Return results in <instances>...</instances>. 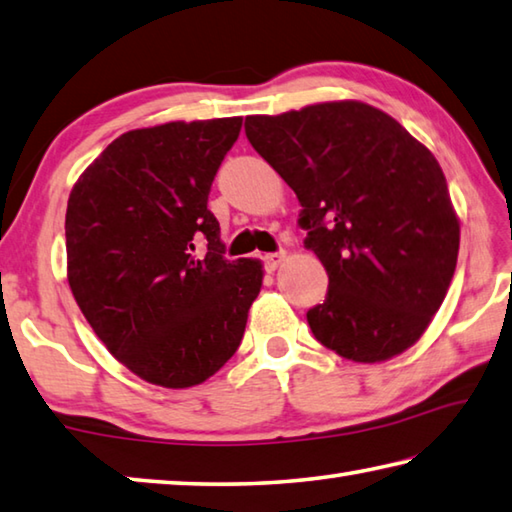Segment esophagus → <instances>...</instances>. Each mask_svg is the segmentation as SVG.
<instances>
[{
    "mask_svg": "<svg viewBox=\"0 0 512 512\" xmlns=\"http://www.w3.org/2000/svg\"><path fill=\"white\" fill-rule=\"evenodd\" d=\"M288 261V254H285V251H276V254H267L265 256V265H267V270L270 272H274V270H279V267Z\"/></svg>",
    "mask_w": 512,
    "mask_h": 512,
    "instance_id": "obj_1",
    "label": "esophagus"
}]
</instances>
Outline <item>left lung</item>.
I'll use <instances>...</instances> for the list:
<instances>
[{"label": "left lung", "mask_w": 512, "mask_h": 512, "mask_svg": "<svg viewBox=\"0 0 512 512\" xmlns=\"http://www.w3.org/2000/svg\"><path fill=\"white\" fill-rule=\"evenodd\" d=\"M245 132L297 193L303 240L328 274L308 310L317 342L375 364L414 346L450 288L461 224L425 143L362 101L254 114Z\"/></svg>", "instance_id": "obj_1"}]
</instances>
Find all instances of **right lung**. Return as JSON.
<instances>
[{
  "mask_svg": "<svg viewBox=\"0 0 512 512\" xmlns=\"http://www.w3.org/2000/svg\"><path fill=\"white\" fill-rule=\"evenodd\" d=\"M240 128L242 116H227L123 132L69 193L71 294L107 351L157 387L188 389L218 373L263 288V263L227 261L206 209Z\"/></svg>",
  "mask_w": 512,
  "mask_h": 512,
  "instance_id": "obj_1",
  "label": "right lung"
}]
</instances>
